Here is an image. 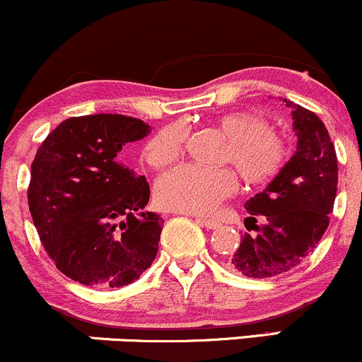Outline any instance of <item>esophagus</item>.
<instances>
[{
    "instance_id": "obj_1",
    "label": "esophagus",
    "mask_w": 362,
    "mask_h": 362,
    "mask_svg": "<svg viewBox=\"0 0 362 362\" xmlns=\"http://www.w3.org/2000/svg\"><path fill=\"white\" fill-rule=\"evenodd\" d=\"M197 221H199V225L206 226V228H209V230L218 228V226H220V221L211 220V218H197Z\"/></svg>"
}]
</instances>
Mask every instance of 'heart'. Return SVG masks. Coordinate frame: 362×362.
I'll return each instance as SVG.
<instances>
[{"mask_svg": "<svg viewBox=\"0 0 362 362\" xmlns=\"http://www.w3.org/2000/svg\"><path fill=\"white\" fill-rule=\"evenodd\" d=\"M226 139L223 161L232 163L251 187L264 185L276 177L287 158L284 137L268 129V123L254 111H230L213 122ZM184 151V132L168 125L158 130L142 149V160L151 168L170 166ZM239 178L232 168H199L182 165L161 175L154 187L160 206L189 214H208L232 196Z\"/></svg>", "mask_w": 362, "mask_h": 362, "instance_id": "b5f03b06", "label": "heart"}]
</instances>
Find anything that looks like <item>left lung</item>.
<instances>
[{
    "label": "left lung",
    "mask_w": 362,
    "mask_h": 362,
    "mask_svg": "<svg viewBox=\"0 0 362 362\" xmlns=\"http://www.w3.org/2000/svg\"><path fill=\"white\" fill-rule=\"evenodd\" d=\"M292 108L297 151L263 192L245 202L256 235L244 233L230 264L245 276L284 275L309 256L329 225L339 184L335 146L316 113ZM264 220L256 226L257 218Z\"/></svg>",
    "instance_id": "left-lung-1"
}]
</instances>
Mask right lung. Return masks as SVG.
Returning <instances> with one entry per match:
<instances>
[{"mask_svg": "<svg viewBox=\"0 0 362 362\" xmlns=\"http://www.w3.org/2000/svg\"><path fill=\"white\" fill-rule=\"evenodd\" d=\"M151 127L125 115L71 117L51 130L30 166L29 209L63 275L89 287L136 281L158 252L160 214L144 211L146 177L118 161Z\"/></svg>", "mask_w": 362, "mask_h": 362, "instance_id": "add662e5", "label": "right lung"}]
</instances>
